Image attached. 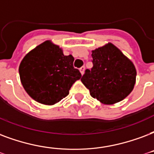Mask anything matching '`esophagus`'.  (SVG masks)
Instances as JSON below:
<instances>
[{
  "mask_svg": "<svg viewBox=\"0 0 154 154\" xmlns=\"http://www.w3.org/2000/svg\"><path fill=\"white\" fill-rule=\"evenodd\" d=\"M80 72H81L82 75H83V73L85 72V66H82V68H80Z\"/></svg>",
  "mask_w": 154,
  "mask_h": 154,
  "instance_id": "34e87169",
  "label": "esophagus"
}]
</instances>
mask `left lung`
<instances>
[{
    "mask_svg": "<svg viewBox=\"0 0 154 154\" xmlns=\"http://www.w3.org/2000/svg\"><path fill=\"white\" fill-rule=\"evenodd\" d=\"M91 56L93 68L86 69L81 79L90 95L106 105L124 99L136 83L133 63L111 43L93 50Z\"/></svg>",
    "mask_w": 154,
    "mask_h": 154,
    "instance_id": "1",
    "label": "left lung"
}]
</instances>
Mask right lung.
<instances>
[{
    "label": "right lung",
    "instance_id": "obj_1",
    "mask_svg": "<svg viewBox=\"0 0 154 154\" xmlns=\"http://www.w3.org/2000/svg\"><path fill=\"white\" fill-rule=\"evenodd\" d=\"M72 55L47 40L28 52L19 65L23 88L31 98L44 105H54L65 98L76 81L82 77L73 67Z\"/></svg>",
    "mask_w": 154,
    "mask_h": 154
}]
</instances>
